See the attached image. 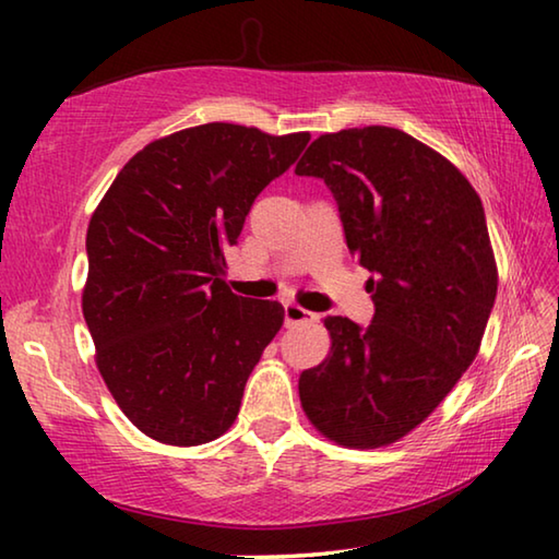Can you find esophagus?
Masks as SVG:
<instances>
[{
    "instance_id": "obj_1",
    "label": "esophagus",
    "mask_w": 559,
    "mask_h": 559,
    "mask_svg": "<svg viewBox=\"0 0 559 559\" xmlns=\"http://www.w3.org/2000/svg\"><path fill=\"white\" fill-rule=\"evenodd\" d=\"M286 325L293 328V325H300V323H313V320L318 318L316 313H310V310L296 306V302H286Z\"/></svg>"
}]
</instances>
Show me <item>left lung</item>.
<instances>
[{
	"instance_id": "1",
	"label": "left lung",
	"mask_w": 559,
	"mask_h": 559,
	"mask_svg": "<svg viewBox=\"0 0 559 559\" xmlns=\"http://www.w3.org/2000/svg\"><path fill=\"white\" fill-rule=\"evenodd\" d=\"M296 175L320 177L333 192L374 300L367 328L325 318L333 345L300 374L302 412L340 447H390L478 355L498 290L484 204L447 157L384 126L325 132Z\"/></svg>"
}]
</instances>
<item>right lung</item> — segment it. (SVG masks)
<instances>
[{
    "label": "right lung",
    "instance_id": "add662e5",
    "mask_svg": "<svg viewBox=\"0 0 559 559\" xmlns=\"http://www.w3.org/2000/svg\"><path fill=\"white\" fill-rule=\"evenodd\" d=\"M308 140L234 122L173 132L132 155L93 212L83 318L100 377L145 437L200 447L239 414L286 313L231 293L224 251Z\"/></svg>",
    "mask_w": 559,
    "mask_h": 559
}]
</instances>
